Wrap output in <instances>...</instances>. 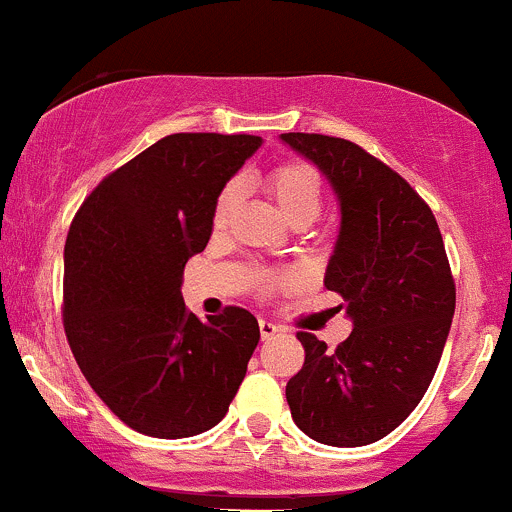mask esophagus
Returning <instances> with one entry per match:
<instances>
[{
  "mask_svg": "<svg viewBox=\"0 0 512 512\" xmlns=\"http://www.w3.org/2000/svg\"><path fill=\"white\" fill-rule=\"evenodd\" d=\"M279 331H282V326H277L270 319H260V336L265 338V341H267V338H272L274 333H279Z\"/></svg>",
  "mask_w": 512,
  "mask_h": 512,
  "instance_id": "1",
  "label": "esophagus"
}]
</instances>
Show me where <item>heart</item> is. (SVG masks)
Returning <instances> with one entry per match:
<instances>
[{"mask_svg": "<svg viewBox=\"0 0 512 512\" xmlns=\"http://www.w3.org/2000/svg\"><path fill=\"white\" fill-rule=\"evenodd\" d=\"M267 184H270L274 201L282 208V213L287 215V220L297 218V215L316 218L321 206V179L314 166L306 164V161H284V164L274 166L270 171ZM238 196V181H230V184L220 188L213 208L215 228H223L228 223V215L235 208V203H238Z\"/></svg>", "mask_w": 512, "mask_h": 512, "instance_id": "heart-1", "label": "heart"}]
</instances>
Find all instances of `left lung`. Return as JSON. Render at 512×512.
<instances>
[{
  "mask_svg": "<svg viewBox=\"0 0 512 512\" xmlns=\"http://www.w3.org/2000/svg\"><path fill=\"white\" fill-rule=\"evenodd\" d=\"M341 208L324 284L346 301L353 331L336 351L297 333L304 365L287 383L292 419L328 446H365L400 427L432 383L454 319L456 287L427 203L348 139L289 132Z\"/></svg>",
  "mask_w": 512,
  "mask_h": 512,
  "instance_id": "obj_1",
  "label": "left lung"
}]
</instances>
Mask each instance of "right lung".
<instances>
[{"label": "right lung", "mask_w": 512, "mask_h": 512, "mask_svg": "<svg viewBox=\"0 0 512 512\" xmlns=\"http://www.w3.org/2000/svg\"><path fill=\"white\" fill-rule=\"evenodd\" d=\"M262 137L169 134L112 171L75 213L63 326L85 380L127 427L184 439L228 412L260 341L247 309L201 321L181 297L206 250L220 188Z\"/></svg>", "instance_id": "1"}]
</instances>
